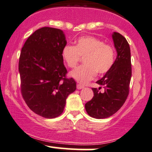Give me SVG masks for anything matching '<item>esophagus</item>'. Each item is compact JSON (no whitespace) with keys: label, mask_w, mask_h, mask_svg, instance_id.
Here are the masks:
<instances>
[{"label":"esophagus","mask_w":152,"mask_h":152,"mask_svg":"<svg viewBox=\"0 0 152 152\" xmlns=\"http://www.w3.org/2000/svg\"><path fill=\"white\" fill-rule=\"evenodd\" d=\"M77 88L78 90L83 89V88H84V86H82V85H80V84H77Z\"/></svg>","instance_id":"obj_1"}]
</instances>
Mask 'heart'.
Returning a JSON list of instances; mask_svg holds the SVG:
<instances>
[{
    "instance_id": "1",
    "label": "heart",
    "mask_w": 152,
    "mask_h": 152,
    "mask_svg": "<svg viewBox=\"0 0 152 152\" xmlns=\"http://www.w3.org/2000/svg\"><path fill=\"white\" fill-rule=\"evenodd\" d=\"M62 58L70 68L75 67L80 56L85 57L83 64L69 73L77 82L86 83L94 79L96 73L102 75L110 70L115 60V52L111 45L95 37H81L75 46L66 45L62 50Z\"/></svg>"
}]
</instances>
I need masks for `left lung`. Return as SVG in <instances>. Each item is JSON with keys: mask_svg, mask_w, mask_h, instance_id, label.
<instances>
[{"mask_svg": "<svg viewBox=\"0 0 152 152\" xmlns=\"http://www.w3.org/2000/svg\"><path fill=\"white\" fill-rule=\"evenodd\" d=\"M117 57L113 66L102 78L96 82L104 91L92 88L94 96L85 105L86 112L96 119L107 118L116 113L126 101L131 78V58L129 44L122 35L114 32L112 35Z\"/></svg>", "mask_w": 152, "mask_h": 152, "instance_id": "left-lung-1", "label": "left lung"}]
</instances>
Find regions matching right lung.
I'll return each mask as SVG.
<instances>
[{
	"label": "right lung",
	"mask_w": 152,
	"mask_h": 152,
	"mask_svg": "<svg viewBox=\"0 0 152 152\" xmlns=\"http://www.w3.org/2000/svg\"><path fill=\"white\" fill-rule=\"evenodd\" d=\"M66 45L61 30L42 27L22 47L19 62L21 91L26 104L37 115L52 119L63 112L66 99L76 90L73 78H65L62 50Z\"/></svg>",
	"instance_id": "right-lung-1"
}]
</instances>
